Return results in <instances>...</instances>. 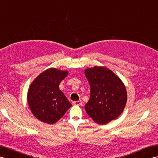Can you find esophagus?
Instances as JSON below:
<instances>
[{"mask_svg":"<svg viewBox=\"0 0 158 158\" xmlns=\"http://www.w3.org/2000/svg\"><path fill=\"white\" fill-rule=\"evenodd\" d=\"M73 104L74 106H81V105L82 104V102L81 100L77 101V102H73Z\"/></svg>","mask_w":158,"mask_h":158,"instance_id":"obj_1","label":"esophagus"}]
</instances>
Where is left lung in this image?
Listing matches in <instances>:
<instances>
[{
    "label": "left lung",
    "mask_w": 158,
    "mask_h": 158,
    "mask_svg": "<svg viewBox=\"0 0 158 158\" xmlns=\"http://www.w3.org/2000/svg\"><path fill=\"white\" fill-rule=\"evenodd\" d=\"M90 85V98L85 106L87 114L99 124H106L123 112L127 102L126 89L114 72L104 67L85 71Z\"/></svg>",
    "instance_id": "left-lung-1"
}]
</instances>
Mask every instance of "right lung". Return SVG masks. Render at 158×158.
<instances>
[{
  "mask_svg": "<svg viewBox=\"0 0 158 158\" xmlns=\"http://www.w3.org/2000/svg\"><path fill=\"white\" fill-rule=\"evenodd\" d=\"M67 74V71L51 68L31 83L28 91V103L34 116L42 122L55 123L71 106L59 87Z\"/></svg>",
  "mask_w": 158,
  "mask_h": 158,
  "instance_id": "obj_1",
  "label": "right lung"
}]
</instances>
